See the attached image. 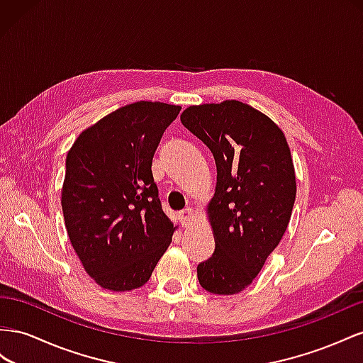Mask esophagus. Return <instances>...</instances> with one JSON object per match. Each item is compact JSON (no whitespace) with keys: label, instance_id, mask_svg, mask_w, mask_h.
<instances>
[{"label":"esophagus","instance_id":"1","mask_svg":"<svg viewBox=\"0 0 363 363\" xmlns=\"http://www.w3.org/2000/svg\"><path fill=\"white\" fill-rule=\"evenodd\" d=\"M179 217H181V223H182V226H184V228H189V226L191 225L193 217H194V211H193L191 208H187V210L181 211Z\"/></svg>","mask_w":363,"mask_h":363}]
</instances>
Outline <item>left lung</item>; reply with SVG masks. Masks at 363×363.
Here are the masks:
<instances>
[{
    "mask_svg": "<svg viewBox=\"0 0 363 363\" xmlns=\"http://www.w3.org/2000/svg\"><path fill=\"white\" fill-rule=\"evenodd\" d=\"M181 121L213 153L217 182L206 205L214 254L198 266L201 286L235 295L250 286L291 220L296 181L283 130L239 100L189 106Z\"/></svg>",
    "mask_w": 363,
    "mask_h": 363,
    "instance_id": "left-lung-1",
    "label": "left lung"
}]
</instances>
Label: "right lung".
<instances>
[{"label":"right lung","mask_w":363,"mask_h":363,"mask_svg":"<svg viewBox=\"0 0 363 363\" xmlns=\"http://www.w3.org/2000/svg\"><path fill=\"white\" fill-rule=\"evenodd\" d=\"M181 106L135 101L80 133L67 155L62 211L71 246L94 281L128 292L149 281L176 230L152 160Z\"/></svg>","instance_id":"1"}]
</instances>
